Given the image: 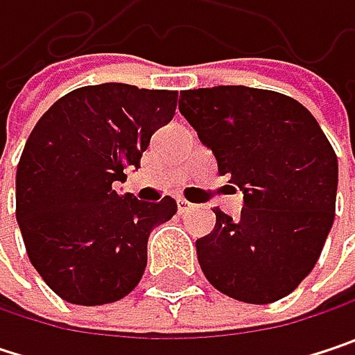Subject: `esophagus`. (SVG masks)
Here are the masks:
<instances>
[{
  "label": "esophagus",
  "instance_id": "esophagus-1",
  "mask_svg": "<svg viewBox=\"0 0 355 355\" xmlns=\"http://www.w3.org/2000/svg\"><path fill=\"white\" fill-rule=\"evenodd\" d=\"M177 207H178V214L182 216V214H187V211H191V209H193V203H189V201H184V199H178Z\"/></svg>",
  "mask_w": 355,
  "mask_h": 355
}]
</instances>
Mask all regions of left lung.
<instances>
[{
    "instance_id": "8db88e82",
    "label": "left lung",
    "mask_w": 355,
    "mask_h": 355,
    "mask_svg": "<svg viewBox=\"0 0 355 355\" xmlns=\"http://www.w3.org/2000/svg\"><path fill=\"white\" fill-rule=\"evenodd\" d=\"M180 114L243 191L241 218L220 207L197 259L207 282L248 304H269L313 271L335 218L337 156L298 101L247 86L180 92Z\"/></svg>"
}]
</instances>
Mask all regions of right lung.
Here are the masks:
<instances>
[{"label": "right lung", "instance_id": "right-lung-1", "mask_svg": "<svg viewBox=\"0 0 355 355\" xmlns=\"http://www.w3.org/2000/svg\"><path fill=\"white\" fill-rule=\"evenodd\" d=\"M177 98L108 82L65 94L38 119L16 173V220L31 263L63 300L108 304L139 284L150 232L177 201H139L114 182L139 168Z\"/></svg>", "mask_w": 355, "mask_h": 355}]
</instances>
